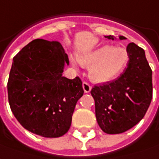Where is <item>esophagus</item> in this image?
I'll list each match as a JSON object with an SVG mask.
<instances>
[{"instance_id":"obj_1","label":"esophagus","mask_w":159,"mask_h":159,"mask_svg":"<svg viewBox=\"0 0 159 159\" xmlns=\"http://www.w3.org/2000/svg\"><path fill=\"white\" fill-rule=\"evenodd\" d=\"M83 88H84V93H90L91 90H92L91 84H90L89 83H87V82H84V83H83Z\"/></svg>"}]
</instances>
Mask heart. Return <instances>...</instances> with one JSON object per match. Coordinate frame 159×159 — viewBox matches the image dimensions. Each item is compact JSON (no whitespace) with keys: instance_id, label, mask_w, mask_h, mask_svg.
<instances>
[{"instance_id":"obj_1","label":"heart","mask_w":159,"mask_h":159,"mask_svg":"<svg viewBox=\"0 0 159 159\" xmlns=\"http://www.w3.org/2000/svg\"><path fill=\"white\" fill-rule=\"evenodd\" d=\"M78 61L82 66L90 67L91 79L96 83H107L119 76L129 62V54L123 47L105 45L93 52L80 54ZM73 66L76 60L70 57Z\"/></svg>"}]
</instances>
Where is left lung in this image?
Here are the masks:
<instances>
[{
    "label": "left lung",
    "mask_w": 159,
    "mask_h": 159,
    "mask_svg": "<svg viewBox=\"0 0 159 159\" xmlns=\"http://www.w3.org/2000/svg\"><path fill=\"white\" fill-rule=\"evenodd\" d=\"M105 37L115 39L113 35ZM126 51L129 62L124 73L91 91L98 125L108 134H122L134 127L145 116L152 99V70L144 50L131 43Z\"/></svg>",
    "instance_id": "obj_1"
}]
</instances>
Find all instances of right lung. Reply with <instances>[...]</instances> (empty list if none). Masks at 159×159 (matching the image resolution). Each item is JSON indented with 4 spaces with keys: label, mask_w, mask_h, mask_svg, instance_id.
<instances>
[{
    "label": "right lung",
    "mask_w": 159,
    "mask_h": 159,
    "mask_svg": "<svg viewBox=\"0 0 159 159\" xmlns=\"http://www.w3.org/2000/svg\"><path fill=\"white\" fill-rule=\"evenodd\" d=\"M69 64L59 42L32 41L13 58L8 81L12 113L33 134L57 138L69 130L77 100L83 96L78 76L62 75Z\"/></svg>",
    "instance_id": "obj_1"
}]
</instances>
